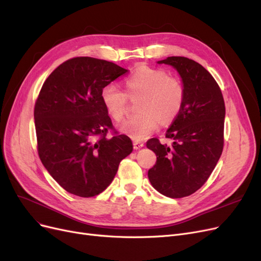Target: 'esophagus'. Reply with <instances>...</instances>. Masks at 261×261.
I'll return each instance as SVG.
<instances>
[{
	"label": "esophagus",
	"mask_w": 261,
	"mask_h": 261,
	"mask_svg": "<svg viewBox=\"0 0 261 261\" xmlns=\"http://www.w3.org/2000/svg\"><path fill=\"white\" fill-rule=\"evenodd\" d=\"M133 146H134V149L138 150V149H140V148H143V147H144V143H140V141H134V143H133Z\"/></svg>",
	"instance_id": "obj_1"
}]
</instances>
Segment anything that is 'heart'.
<instances>
[{"label":"heart","instance_id":"1","mask_svg":"<svg viewBox=\"0 0 261 261\" xmlns=\"http://www.w3.org/2000/svg\"><path fill=\"white\" fill-rule=\"evenodd\" d=\"M126 95L114 84L101 90V100L108 113L120 122L127 112V96H140L139 113L120 125V130L134 140H143L162 124H169L178 115L184 103L185 89L176 77L168 76L159 68L141 66L125 80Z\"/></svg>","mask_w":261,"mask_h":261}]
</instances>
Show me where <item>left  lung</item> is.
<instances>
[{
	"label": "left lung",
	"mask_w": 261,
	"mask_h": 261,
	"mask_svg": "<svg viewBox=\"0 0 261 261\" xmlns=\"http://www.w3.org/2000/svg\"><path fill=\"white\" fill-rule=\"evenodd\" d=\"M172 66L185 89L184 103L167 130L171 147L159 139L147 141L156 155L148 171L150 183L160 194L181 198L206 183L223 150L225 106L215 78L199 63L183 57L156 62Z\"/></svg>",
	"instance_id": "8db88e82"
}]
</instances>
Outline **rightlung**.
<instances>
[{
  "label": "right lung",
  "mask_w": 261,
  "mask_h": 261,
  "mask_svg": "<svg viewBox=\"0 0 261 261\" xmlns=\"http://www.w3.org/2000/svg\"><path fill=\"white\" fill-rule=\"evenodd\" d=\"M127 72L106 60L74 58L55 68L42 86L34 114L38 153L70 194L103 192L133 151L126 135L107 137L113 125L101 100L102 88Z\"/></svg>",
  "instance_id": "1"
}]
</instances>
